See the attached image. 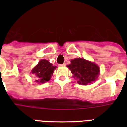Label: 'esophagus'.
Wrapping results in <instances>:
<instances>
[{"mask_svg":"<svg viewBox=\"0 0 127 127\" xmlns=\"http://www.w3.org/2000/svg\"><path fill=\"white\" fill-rule=\"evenodd\" d=\"M59 66H66V63H64V64H59Z\"/></svg>","mask_w":127,"mask_h":127,"instance_id":"esophagus-1","label":"esophagus"}]
</instances>
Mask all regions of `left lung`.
Here are the masks:
<instances>
[{
  "mask_svg": "<svg viewBox=\"0 0 127 127\" xmlns=\"http://www.w3.org/2000/svg\"><path fill=\"white\" fill-rule=\"evenodd\" d=\"M67 66L80 85H88L95 81L100 72L96 64L82 58L71 60V64Z\"/></svg>",
  "mask_w": 127,
  "mask_h": 127,
  "instance_id": "1",
  "label": "left lung"
}]
</instances>
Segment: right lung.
<instances>
[{
	"instance_id": "right-lung-1",
	"label": "right lung",
	"mask_w": 127,
	"mask_h": 127,
	"mask_svg": "<svg viewBox=\"0 0 127 127\" xmlns=\"http://www.w3.org/2000/svg\"><path fill=\"white\" fill-rule=\"evenodd\" d=\"M56 66H53L49 61L46 59H41L38 64L32 70V73L36 76V82L45 83L51 79V76L55 70Z\"/></svg>"
}]
</instances>
